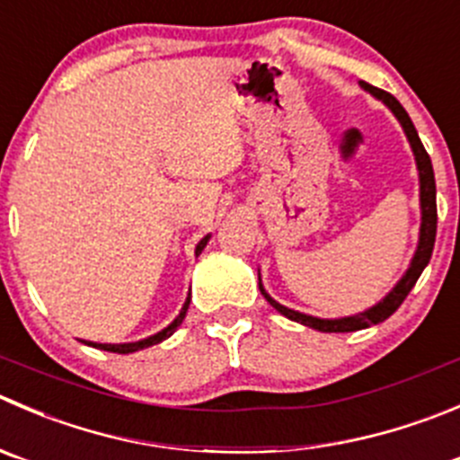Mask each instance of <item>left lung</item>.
Listing matches in <instances>:
<instances>
[{
  "label": "left lung",
  "mask_w": 460,
  "mask_h": 460,
  "mask_svg": "<svg viewBox=\"0 0 460 460\" xmlns=\"http://www.w3.org/2000/svg\"><path fill=\"white\" fill-rule=\"evenodd\" d=\"M362 87L367 89L368 93H373L376 98H380V101L394 111L395 119H398L400 126H402L404 135H407L409 144H411L413 157H416V166H418V177H420V211H422L420 238H418V249L411 258V265H409V270L404 271L402 279L398 280V285H395V288L391 289V292L386 294L377 305L368 307V310L359 312V314H353V316H341V319H319V316H310V314H303V312L289 310V307L280 305L279 301H274V298L265 292V288H262L261 283V276H258V288H261L262 296L270 301L271 307H276V310H279L283 316H288V319L307 325V328L319 330V332H355V330L368 328V325L382 323L385 319H389V316L402 305V301L407 298V294L411 292L416 280L420 279L422 270H425L427 262H429L431 252H434V243H436V222H438V213H436V180H434V168H431L429 155H427L425 146H422L420 137H418L407 110L400 105L398 98L391 96V93L385 92V89L373 87V84L368 83H362Z\"/></svg>",
  "instance_id": "left-lung-1"
}]
</instances>
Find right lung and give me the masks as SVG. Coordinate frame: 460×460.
Returning a JSON list of instances; mask_svg holds the SVG:
<instances>
[{"label": "right lung", "mask_w": 460, "mask_h": 460, "mask_svg": "<svg viewBox=\"0 0 460 460\" xmlns=\"http://www.w3.org/2000/svg\"><path fill=\"white\" fill-rule=\"evenodd\" d=\"M208 238H211V235H204V238L199 240L198 247H195V256H199V253H202V249L207 247ZM189 303H190V294H189V296H186V303H184V305H181L180 314L175 316V321H172V323L168 325V328H164L162 332L153 334V337H148V339H141V341H132V343H93V341H84V343H87V346H93V349L110 350V353H119V355H128V353H137V350H144V349H148V346H155V343H159V341H164V339H168L172 332H175L177 328H180V323H181V321H184V316H186V310H189Z\"/></svg>", "instance_id": "right-lung-1"}]
</instances>
